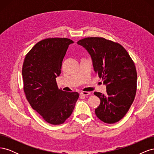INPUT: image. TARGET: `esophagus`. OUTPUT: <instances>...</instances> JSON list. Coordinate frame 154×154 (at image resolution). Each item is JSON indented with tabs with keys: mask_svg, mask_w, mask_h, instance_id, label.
<instances>
[{
	"mask_svg": "<svg viewBox=\"0 0 154 154\" xmlns=\"http://www.w3.org/2000/svg\"><path fill=\"white\" fill-rule=\"evenodd\" d=\"M91 94L90 92H82L80 93V95L83 96H87L88 95H89Z\"/></svg>",
	"mask_w": 154,
	"mask_h": 154,
	"instance_id": "esophagus-1",
	"label": "esophagus"
}]
</instances>
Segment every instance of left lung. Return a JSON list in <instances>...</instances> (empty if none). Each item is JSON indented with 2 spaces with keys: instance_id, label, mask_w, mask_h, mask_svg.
Wrapping results in <instances>:
<instances>
[{
  "instance_id": "left-lung-1",
  "label": "left lung",
  "mask_w": 154,
  "mask_h": 154,
  "mask_svg": "<svg viewBox=\"0 0 154 154\" xmlns=\"http://www.w3.org/2000/svg\"><path fill=\"white\" fill-rule=\"evenodd\" d=\"M78 44L90 54L96 73L106 85V94L94 92L101 100L95 109L97 118L113 124L130 109L137 91V71L129 54L119 43L102 37H87Z\"/></svg>"
}]
</instances>
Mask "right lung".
<instances>
[{
    "label": "right lung",
    "instance_id": "obj_1",
    "mask_svg": "<svg viewBox=\"0 0 154 154\" xmlns=\"http://www.w3.org/2000/svg\"><path fill=\"white\" fill-rule=\"evenodd\" d=\"M73 41L49 38L36 44L26 55L22 72L24 92L32 109L46 122L60 125L68 119L79 97L76 92L58 87L56 78L61 73L63 59Z\"/></svg>",
    "mask_w": 154,
    "mask_h": 154
}]
</instances>
